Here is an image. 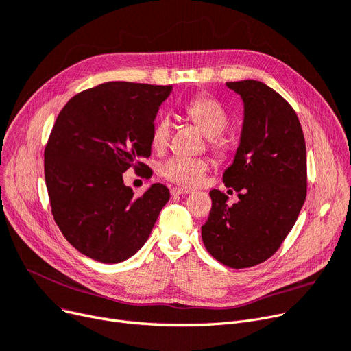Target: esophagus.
I'll return each mask as SVG.
<instances>
[{
	"label": "esophagus",
	"instance_id": "1",
	"mask_svg": "<svg viewBox=\"0 0 351 351\" xmlns=\"http://www.w3.org/2000/svg\"><path fill=\"white\" fill-rule=\"evenodd\" d=\"M192 191L191 189H185V188H172L171 189V193L173 195V196H179V195H188V193H191Z\"/></svg>",
	"mask_w": 351,
	"mask_h": 351
}]
</instances>
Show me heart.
Returning <instances> with one entry per match:
<instances>
[{
    "mask_svg": "<svg viewBox=\"0 0 351 351\" xmlns=\"http://www.w3.org/2000/svg\"><path fill=\"white\" fill-rule=\"evenodd\" d=\"M185 114L206 134L209 147L216 155L226 156L230 152V142L222 135L228 128L229 118L225 108L217 99L199 94L186 102ZM171 131V118L162 115L152 128L151 141L154 147L163 149L169 143ZM208 171L209 162L205 158L173 156L162 163L160 176L179 186L196 188L205 180Z\"/></svg>",
    "mask_w": 351,
    "mask_h": 351,
    "instance_id": "heart-1",
    "label": "heart"
}]
</instances>
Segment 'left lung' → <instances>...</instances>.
<instances>
[{"label":"left lung","mask_w":351,"mask_h":351,"mask_svg":"<svg viewBox=\"0 0 351 351\" xmlns=\"http://www.w3.org/2000/svg\"><path fill=\"white\" fill-rule=\"evenodd\" d=\"M226 85L245 102L241 145L223 173L239 202L210 191L202 239L216 261L245 269L278 252L296 223L307 193L306 143L296 112L274 89L254 80Z\"/></svg>","instance_id":"1"}]
</instances>
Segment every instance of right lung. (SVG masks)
Listing matches in <instances>:
<instances>
[{"instance_id":"1","label":"right lung","mask_w":351,"mask_h":351,"mask_svg":"<svg viewBox=\"0 0 351 351\" xmlns=\"http://www.w3.org/2000/svg\"><path fill=\"white\" fill-rule=\"evenodd\" d=\"M171 85L105 82L72 97L44 151L51 212L66 241L102 263H119L147 241L169 189L155 183L142 196L123 185L129 168H151V134Z\"/></svg>"}]
</instances>
